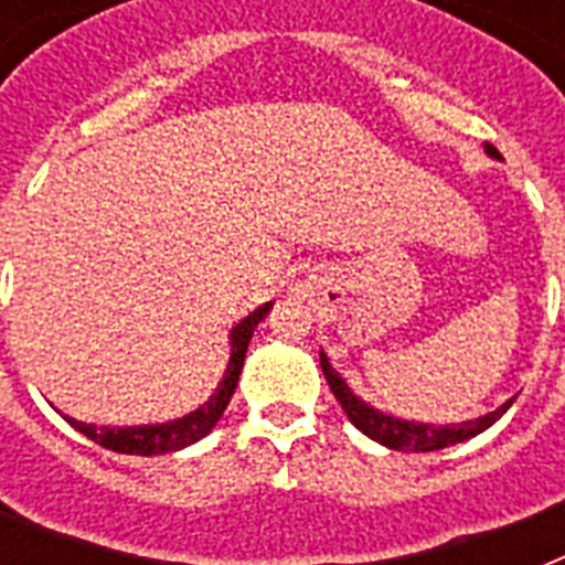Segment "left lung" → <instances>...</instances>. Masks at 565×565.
I'll return each mask as SVG.
<instances>
[{"instance_id":"obj_1","label":"left lung","mask_w":565,"mask_h":565,"mask_svg":"<svg viewBox=\"0 0 565 565\" xmlns=\"http://www.w3.org/2000/svg\"><path fill=\"white\" fill-rule=\"evenodd\" d=\"M487 154L490 158H501L495 146L487 143ZM319 363H322V372H326V381L331 386V393L337 395V402L343 404L345 416L352 419V425L358 430H363L366 437L381 443L386 448H395V451H439V448L455 446V443H463V439L478 437L481 430H487L490 425L508 413V407L513 404L504 402L499 411L487 413V416H478L472 422H460V425H425V422H407V419H395L390 413H381L375 407L358 398L352 393V386L345 384L340 372H334V366L328 363L326 352H319Z\"/></svg>"}]
</instances>
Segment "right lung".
<instances>
[{
	"instance_id": "obj_1",
	"label": "right lung",
	"mask_w": 565,
	"mask_h": 565,
	"mask_svg": "<svg viewBox=\"0 0 565 565\" xmlns=\"http://www.w3.org/2000/svg\"><path fill=\"white\" fill-rule=\"evenodd\" d=\"M273 301H266L264 308H257L255 313H248L239 326H234L231 331V361L228 370L222 375L216 393L207 398V402L199 407V411L181 416V419L163 422V425H131V428H96V425H87V422H78L73 416H64L75 430H82L84 437L99 443V446L117 451V455H167V451H179V448H188L193 443H199L202 437L211 434V428L220 422V416L228 407L231 395L237 390L239 370H243V361H246L248 340L255 334L257 322L269 313Z\"/></svg>"
}]
</instances>
